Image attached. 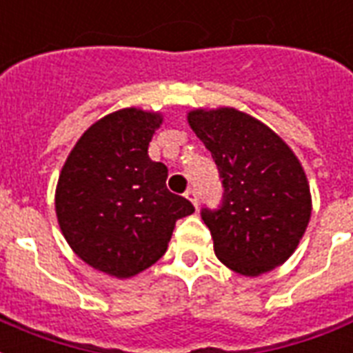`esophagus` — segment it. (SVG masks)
<instances>
[{"instance_id": "1", "label": "esophagus", "mask_w": 353, "mask_h": 353, "mask_svg": "<svg viewBox=\"0 0 353 353\" xmlns=\"http://www.w3.org/2000/svg\"><path fill=\"white\" fill-rule=\"evenodd\" d=\"M184 195H186V199H188V201H192V205L195 206V208H197V205H199V197H197V192H195V190H192V188H190V190H188V192L184 193Z\"/></svg>"}]
</instances>
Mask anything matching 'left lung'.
<instances>
[{
	"instance_id": "left-lung-1",
	"label": "left lung",
	"mask_w": 353,
	"mask_h": 353,
	"mask_svg": "<svg viewBox=\"0 0 353 353\" xmlns=\"http://www.w3.org/2000/svg\"><path fill=\"white\" fill-rule=\"evenodd\" d=\"M188 123L210 150L223 186L221 205L201 210L217 259L249 277L283 264L311 217L298 158L274 130L232 108L195 110Z\"/></svg>"
}]
</instances>
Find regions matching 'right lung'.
Returning a JSON list of instances; mask_svg holds the SVG:
<instances>
[{"instance_id":"add662e5","label":"right lung","mask_w":353,"mask_h":353,"mask_svg":"<svg viewBox=\"0 0 353 353\" xmlns=\"http://www.w3.org/2000/svg\"><path fill=\"white\" fill-rule=\"evenodd\" d=\"M160 113L126 108L100 119L66 158L55 212L74 253L104 274L126 279L167 251L174 223L195 212L167 190V167L148 158Z\"/></svg>"}]
</instances>
